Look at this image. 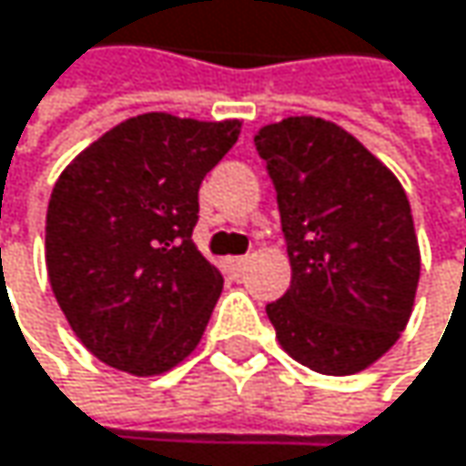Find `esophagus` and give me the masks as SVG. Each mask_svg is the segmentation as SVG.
I'll return each instance as SVG.
<instances>
[{
  "label": "esophagus",
  "instance_id": "34e87169",
  "mask_svg": "<svg viewBox=\"0 0 466 466\" xmlns=\"http://www.w3.org/2000/svg\"><path fill=\"white\" fill-rule=\"evenodd\" d=\"M248 261H250V256H234V258H229V267H232V272L239 275L248 267Z\"/></svg>",
  "mask_w": 466,
  "mask_h": 466
}]
</instances>
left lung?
Here are the masks:
<instances>
[{"mask_svg":"<svg viewBox=\"0 0 466 466\" xmlns=\"http://www.w3.org/2000/svg\"><path fill=\"white\" fill-rule=\"evenodd\" d=\"M291 261L267 305L283 350L321 375L375 364L413 313L420 253L394 172L342 127L294 116L258 129Z\"/></svg>","mask_w":466,"mask_h":466,"instance_id":"left-lung-1","label":"left lung"}]
</instances>
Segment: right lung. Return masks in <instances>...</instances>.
<instances>
[{
  "instance_id": "add662e5",
  "label": "right lung",
  "mask_w": 466,
  "mask_h": 466,
  "mask_svg": "<svg viewBox=\"0 0 466 466\" xmlns=\"http://www.w3.org/2000/svg\"><path fill=\"white\" fill-rule=\"evenodd\" d=\"M239 127L142 113L58 175L46 218L47 280L99 361L147 378L199 345L224 289L191 239L199 186Z\"/></svg>"
}]
</instances>
